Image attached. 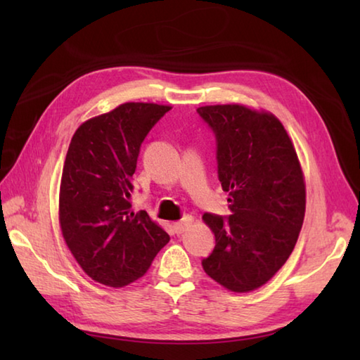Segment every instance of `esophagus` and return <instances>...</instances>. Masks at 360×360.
Wrapping results in <instances>:
<instances>
[{"label": "esophagus", "instance_id": "1", "mask_svg": "<svg viewBox=\"0 0 360 360\" xmlns=\"http://www.w3.org/2000/svg\"><path fill=\"white\" fill-rule=\"evenodd\" d=\"M193 223V217H186L182 218L181 221H176V223H173V229L176 233H182L187 231V227Z\"/></svg>", "mask_w": 360, "mask_h": 360}]
</instances>
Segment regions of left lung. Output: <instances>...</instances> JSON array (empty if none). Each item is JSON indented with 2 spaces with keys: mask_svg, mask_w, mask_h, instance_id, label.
Here are the masks:
<instances>
[{
  "mask_svg": "<svg viewBox=\"0 0 360 360\" xmlns=\"http://www.w3.org/2000/svg\"><path fill=\"white\" fill-rule=\"evenodd\" d=\"M217 137L218 178L232 215L204 213L215 249L202 259L210 278L232 292L266 285L292 254L307 209L300 160L272 112L238 103L198 108Z\"/></svg>",
  "mask_w": 360,
  "mask_h": 360,
  "instance_id": "obj_1",
  "label": "left lung"
}]
</instances>
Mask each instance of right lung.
<instances>
[{"mask_svg": "<svg viewBox=\"0 0 360 360\" xmlns=\"http://www.w3.org/2000/svg\"><path fill=\"white\" fill-rule=\"evenodd\" d=\"M168 105L127 102L75 129L66 153L58 221L75 262L91 278L124 288L150 269L170 236L145 210L133 212L141 143Z\"/></svg>", "mask_w": 360, "mask_h": 360, "instance_id": "right-lung-1", "label": "right lung"}]
</instances>
